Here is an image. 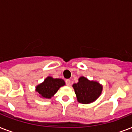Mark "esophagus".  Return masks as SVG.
<instances>
[{"label": "esophagus", "mask_w": 132, "mask_h": 132, "mask_svg": "<svg viewBox=\"0 0 132 132\" xmlns=\"http://www.w3.org/2000/svg\"><path fill=\"white\" fill-rule=\"evenodd\" d=\"M66 84L67 86H70V79H66Z\"/></svg>", "instance_id": "obj_1"}]
</instances>
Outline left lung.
Returning <instances> with one entry per match:
<instances>
[{
	"mask_svg": "<svg viewBox=\"0 0 132 132\" xmlns=\"http://www.w3.org/2000/svg\"><path fill=\"white\" fill-rule=\"evenodd\" d=\"M79 103L88 104L100 96L102 86L96 81H90L84 77L79 79V82L72 86Z\"/></svg>",
	"mask_w": 132,
	"mask_h": 132,
	"instance_id": "8db88e82",
	"label": "left lung"
}]
</instances>
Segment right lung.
<instances>
[{
    "mask_svg": "<svg viewBox=\"0 0 132 132\" xmlns=\"http://www.w3.org/2000/svg\"><path fill=\"white\" fill-rule=\"evenodd\" d=\"M65 85L64 81L62 79H53L48 77L41 84L36 87V91L44 98H51L60 87Z\"/></svg>",
    "mask_w": 132,
    "mask_h": 132,
    "instance_id": "obj_1",
    "label": "right lung"
}]
</instances>
